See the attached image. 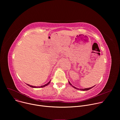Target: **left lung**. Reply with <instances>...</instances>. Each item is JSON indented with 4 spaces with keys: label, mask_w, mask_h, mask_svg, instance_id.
<instances>
[{
    "label": "left lung",
    "mask_w": 120,
    "mask_h": 120,
    "mask_svg": "<svg viewBox=\"0 0 120 120\" xmlns=\"http://www.w3.org/2000/svg\"><path fill=\"white\" fill-rule=\"evenodd\" d=\"M68 82H69V84L71 85V86L73 87H74V88H75V89H77V90H81V91H87V90H90V89H91V88H92L93 87H94V86L93 87H90V88H84V89H79V88H76L74 86H73V85H72V84L70 82L68 81Z\"/></svg>",
    "instance_id": "8db88e82"
}]
</instances>
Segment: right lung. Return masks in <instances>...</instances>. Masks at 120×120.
<instances>
[{"label":"right lung","mask_w":120,"mask_h":120,"mask_svg":"<svg viewBox=\"0 0 120 120\" xmlns=\"http://www.w3.org/2000/svg\"><path fill=\"white\" fill-rule=\"evenodd\" d=\"M50 81H51V80H50L48 82H47L46 84H45V85H42V86H32V85H29V84H27V85H28V86H30V87H33V88H40V87L41 88V87H45V86H47V85L48 84H49L50 83Z\"/></svg>","instance_id":"1"}]
</instances>
